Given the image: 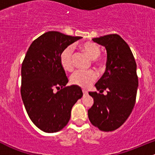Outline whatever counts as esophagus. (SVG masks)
Wrapping results in <instances>:
<instances>
[{
  "label": "esophagus",
  "instance_id": "1",
  "mask_svg": "<svg viewBox=\"0 0 155 155\" xmlns=\"http://www.w3.org/2000/svg\"><path fill=\"white\" fill-rule=\"evenodd\" d=\"M82 92H83L84 94H87V93H88V92H87V91L85 90V89H82Z\"/></svg>",
  "mask_w": 155,
  "mask_h": 155
}]
</instances>
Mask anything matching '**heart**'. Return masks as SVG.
I'll return each mask as SVG.
<instances>
[{"label":"heart","instance_id":"1","mask_svg":"<svg viewBox=\"0 0 155 155\" xmlns=\"http://www.w3.org/2000/svg\"><path fill=\"white\" fill-rule=\"evenodd\" d=\"M81 49L85 51L87 55L90 58L93 62L97 65L102 64L98 56L101 54L99 46L91 42H87L80 46ZM73 48L68 47L61 52L60 56V61L62 68L66 71H72L73 69ZM97 74L94 70H77L70 77V82L74 85H79L82 87H88L96 79Z\"/></svg>","mask_w":155,"mask_h":155}]
</instances>
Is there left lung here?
<instances>
[{
	"label": "left lung",
	"mask_w": 155,
	"mask_h": 155,
	"mask_svg": "<svg viewBox=\"0 0 155 155\" xmlns=\"http://www.w3.org/2000/svg\"><path fill=\"white\" fill-rule=\"evenodd\" d=\"M105 47L107 68L95 84L100 93L89 92L94 104L87 111L94 126L101 130L112 131L125 122L132 112L139 86L137 64L127 43L118 34L92 39ZM107 90V94L102 93Z\"/></svg>",
	"instance_id": "8db88e82"
}]
</instances>
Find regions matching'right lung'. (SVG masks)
I'll list each match as a JSON object with an SVG mask.
<instances>
[{
	"mask_svg": "<svg viewBox=\"0 0 155 155\" xmlns=\"http://www.w3.org/2000/svg\"><path fill=\"white\" fill-rule=\"evenodd\" d=\"M82 38L48 31L31 43L22 62L23 104L33 123L46 133L63 129L73 105L83 95L78 85L65 87L68 79L60 61L62 51ZM55 88L59 91L54 92Z\"/></svg>",
	"mask_w": 155,
	"mask_h": 155,
	"instance_id": "right-lung-1",
	"label": "right lung"
}]
</instances>
